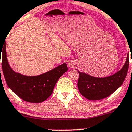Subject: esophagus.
<instances>
[{"label": "esophagus", "mask_w": 132, "mask_h": 132, "mask_svg": "<svg viewBox=\"0 0 132 132\" xmlns=\"http://www.w3.org/2000/svg\"><path fill=\"white\" fill-rule=\"evenodd\" d=\"M75 63L73 61H70V62L68 63L69 68H73L75 66Z\"/></svg>", "instance_id": "esophagus-1"}]
</instances>
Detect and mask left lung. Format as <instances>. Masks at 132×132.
I'll list each match as a JSON object with an SVG mask.
<instances>
[{"mask_svg":"<svg viewBox=\"0 0 132 132\" xmlns=\"http://www.w3.org/2000/svg\"><path fill=\"white\" fill-rule=\"evenodd\" d=\"M128 67L129 56L128 54L123 68L119 71L109 77H95L76 70L79 74L77 84L78 90L84 97L90 100H98L107 98L123 84Z\"/></svg>","mask_w":132,"mask_h":132,"instance_id":"1","label":"left lung"}]
</instances>
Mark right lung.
Listing matches in <instances>:
<instances>
[{
	"instance_id": "1",
	"label": "right lung",
	"mask_w": 132,
	"mask_h": 132,
	"mask_svg": "<svg viewBox=\"0 0 132 132\" xmlns=\"http://www.w3.org/2000/svg\"><path fill=\"white\" fill-rule=\"evenodd\" d=\"M2 56V71L9 88L21 99L30 103H41L49 98L59 78L68 70L66 64L63 63L39 75H24L14 71L9 66L6 45Z\"/></svg>"
}]
</instances>
